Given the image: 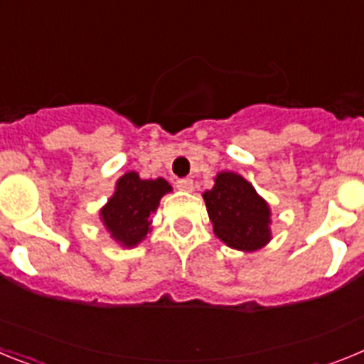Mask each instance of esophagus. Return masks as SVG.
<instances>
[{
	"mask_svg": "<svg viewBox=\"0 0 364 364\" xmlns=\"http://www.w3.org/2000/svg\"><path fill=\"white\" fill-rule=\"evenodd\" d=\"M176 188L182 189V191H191L193 180L191 178H178L176 180Z\"/></svg>",
	"mask_w": 364,
	"mask_h": 364,
	"instance_id": "34e87169",
	"label": "esophagus"
}]
</instances>
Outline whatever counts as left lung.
I'll return each mask as SVG.
<instances>
[{
    "label": "left lung",
    "mask_w": 364,
    "mask_h": 364,
    "mask_svg": "<svg viewBox=\"0 0 364 364\" xmlns=\"http://www.w3.org/2000/svg\"><path fill=\"white\" fill-rule=\"evenodd\" d=\"M204 200L215 235L230 247L255 252L269 240L268 204L240 175L220 173Z\"/></svg>",
    "instance_id": "left-lung-1"
}]
</instances>
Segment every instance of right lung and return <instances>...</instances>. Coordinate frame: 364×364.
I'll return each instance as SVG.
<instances>
[{
    "instance_id": "add662e5",
    "label": "right lung",
    "mask_w": 364,
    "mask_h": 364,
    "mask_svg": "<svg viewBox=\"0 0 364 364\" xmlns=\"http://www.w3.org/2000/svg\"><path fill=\"white\" fill-rule=\"evenodd\" d=\"M167 191H171V186L164 178L142 180L136 173H125L118 180L117 193L102 210L104 224L118 242L134 246L149 231L151 215Z\"/></svg>"
}]
</instances>
